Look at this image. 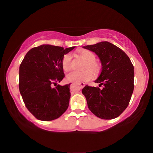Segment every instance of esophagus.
I'll list each match as a JSON object with an SVG mask.
<instances>
[{"label": "esophagus", "mask_w": 153, "mask_h": 153, "mask_svg": "<svg viewBox=\"0 0 153 153\" xmlns=\"http://www.w3.org/2000/svg\"><path fill=\"white\" fill-rule=\"evenodd\" d=\"M77 84L79 85V86H80V88H83V87H84V86H85V84H84V82H79Z\"/></svg>", "instance_id": "obj_1"}]
</instances>
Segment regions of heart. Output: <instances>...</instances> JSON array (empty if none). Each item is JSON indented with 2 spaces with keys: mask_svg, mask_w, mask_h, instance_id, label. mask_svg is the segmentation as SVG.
<instances>
[{
  "mask_svg": "<svg viewBox=\"0 0 153 153\" xmlns=\"http://www.w3.org/2000/svg\"><path fill=\"white\" fill-rule=\"evenodd\" d=\"M78 57L85 62L82 67L84 71H72L66 76V79L69 82H86L92 78V74L97 75L100 73L101 67L100 65L96 61V56L94 53L88 50H83L77 53ZM61 65L63 70L68 71L71 67V54H65L61 60ZM91 71L90 72L89 70Z\"/></svg>",
  "mask_w": 153,
  "mask_h": 153,
  "instance_id": "obj_1",
  "label": "heart"
}]
</instances>
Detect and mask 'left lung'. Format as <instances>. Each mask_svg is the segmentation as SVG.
<instances>
[{"label": "left lung", "instance_id": "1", "mask_svg": "<svg viewBox=\"0 0 153 153\" xmlns=\"http://www.w3.org/2000/svg\"><path fill=\"white\" fill-rule=\"evenodd\" d=\"M97 54L102 71L96 83L99 87L86 85L82 89L89 109L97 117L112 120L128 107L134 91V68L128 56L117 46L100 42L84 46Z\"/></svg>", "mask_w": 153, "mask_h": 153}]
</instances>
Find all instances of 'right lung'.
<instances>
[{
  "label": "right lung",
  "mask_w": 153,
  "mask_h": 153,
  "mask_svg": "<svg viewBox=\"0 0 153 153\" xmlns=\"http://www.w3.org/2000/svg\"><path fill=\"white\" fill-rule=\"evenodd\" d=\"M75 46L40 45L27 52L19 67V88L28 111L39 120L59 118L69 107V86L56 85L64 78L61 60Z\"/></svg>",
  "instance_id": "1"
}]
</instances>
